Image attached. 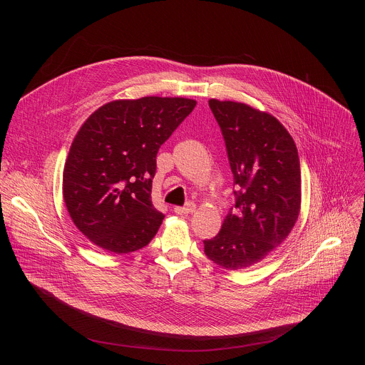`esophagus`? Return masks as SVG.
<instances>
[{
  "label": "esophagus",
  "mask_w": 365,
  "mask_h": 365,
  "mask_svg": "<svg viewBox=\"0 0 365 365\" xmlns=\"http://www.w3.org/2000/svg\"><path fill=\"white\" fill-rule=\"evenodd\" d=\"M195 210H196V205H195L193 202H189V203H186V206H175V207H173L175 214H178V215H186V214H192V212H195Z\"/></svg>",
  "instance_id": "34e87169"
}]
</instances>
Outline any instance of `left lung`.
I'll return each instance as SVG.
<instances>
[{
  "instance_id": "1",
  "label": "left lung",
  "mask_w": 365,
  "mask_h": 365,
  "mask_svg": "<svg viewBox=\"0 0 365 365\" xmlns=\"http://www.w3.org/2000/svg\"><path fill=\"white\" fill-rule=\"evenodd\" d=\"M227 145L237 186L235 211L221 231L203 241L207 258L242 270L270 255L293 230L302 202L296 144L272 114L244 102L210 99Z\"/></svg>"
}]
</instances>
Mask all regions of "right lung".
Listing matches in <instances>:
<instances>
[{
  "instance_id": "obj_1",
  "label": "right lung",
  "mask_w": 365,
  "mask_h": 365,
  "mask_svg": "<svg viewBox=\"0 0 365 365\" xmlns=\"http://www.w3.org/2000/svg\"><path fill=\"white\" fill-rule=\"evenodd\" d=\"M195 106L180 96L115 99L82 124L63 169V199L96 247L127 254L158 234L165 215L151 203L155 155Z\"/></svg>"
}]
</instances>
